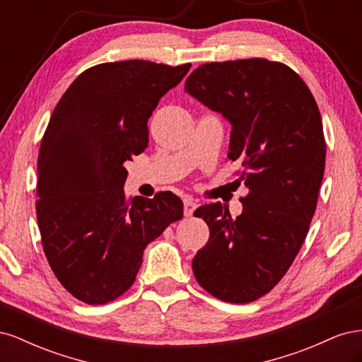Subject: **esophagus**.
Segmentation results:
<instances>
[{
	"mask_svg": "<svg viewBox=\"0 0 362 362\" xmlns=\"http://www.w3.org/2000/svg\"><path fill=\"white\" fill-rule=\"evenodd\" d=\"M196 206H198V204H196L193 199L185 198V199H184V216H187V217L193 216V213H194V210H196Z\"/></svg>",
	"mask_w": 362,
	"mask_h": 362,
	"instance_id": "esophagus-1",
	"label": "esophagus"
}]
</instances>
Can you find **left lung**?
I'll return each mask as SVG.
<instances>
[{"label": "left lung", "mask_w": 362, "mask_h": 362, "mask_svg": "<svg viewBox=\"0 0 362 362\" xmlns=\"http://www.w3.org/2000/svg\"><path fill=\"white\" fill-rule=\"evenodd\" d=\"M187 90L233 125L228 158L245 182L243 213L221 202L199 206L210 229L192 267L199 286L229 303L269 293L300 250L319 199L326 141L319 107L290 66L267 59L204 63Z\"/></svg>", "instance_id": "1"}]
</instances>
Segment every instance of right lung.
I'll list each match as a JSON object with an SVG mask.
<instances>
[{
	"label": "right lung",
	"instance_id": "1",
	"mask_svg": "<svg viewBox=\"0 0 362 362\" xmlns=\"http://www.w3.org/2000/svg\"><path fill=\"white\" fill-rule=\"evenodd\" d=\"M192 64L101 63L54 108L37 158L36 214L54 275L75 299L104 305L133 286L145 247L182 218L172 192L127 198L124 163L148 146V119Z\"/></svg>",
	"mask_w": 362,
	"mask_h": 362
}]
</instances>
